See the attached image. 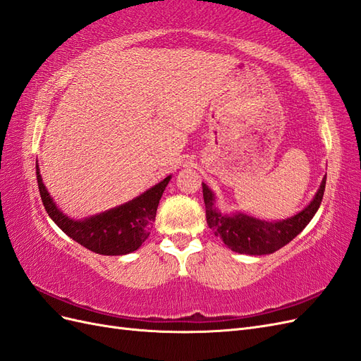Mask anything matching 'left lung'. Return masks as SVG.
Returning <instances> with one entry per match:
<instances>
[{
  "instance_id": "8db88e82",
  "label": "left lung",
  "mask_w": 361,
  "mask_h": 361,
  "mask_svg": "<svg viewBox=\"0 0 361 361\" xmlns=\"http://www.w3.org/2000/svg\"><path fill=\"white\" fill-rule=\"evenodd\" d=\"M325 181L326 175L313 200L301 212L278 221L260 219L242 212L222 213L216 207L214 192L202 183L205 218L216 238H219L231 251L246 255L272 254L293 240L313 219L324 198Z\"/></svg>"
}]
</instances>
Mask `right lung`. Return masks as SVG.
<instances>
[{"instance_id": "right-lung-1", "label": "right lung", "mask_w": 361, "mask_h": 361, "mask_svg": "<svg viewBox=\"0 0 361 361\" xmlns=\"http://www.w3.org/2000/svg\"><path fill=\"white\" fill-rule=\"evenodd\" d=\"M36 175L40 198L45 210L59 228L72 240L101 255H126L139 250L148 239L156 221L159 201L172 175L154 184L128 202L83 219H72L61 212L51 197L36 161Z\"/></svg>"}]
</instances>
